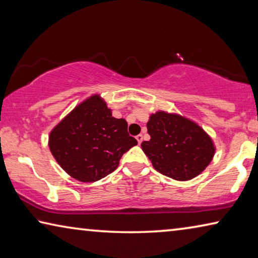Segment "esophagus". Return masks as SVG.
<instances>
[{
    "label": "esophagus",
    "instance_id": "obj_1",
    "mask_svg": "<svg viewBox=\"0 0 258 258\" xmlns=\"http://www.w3.org/2000/svg\"><path fill=\"white\" fill-rule=\"evenodd\" d=\"M137 140H138V143H139V145H141L142 141H143V135H142V134H139V135H137Z\"/></svg>",
    "mask_w": 258,
    "mask_h": 258
}]
</instances>
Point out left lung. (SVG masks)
<instances>
[{
    "label": "left lung",
    "instance_id": "left-lung-1",
    "mask_svg": "<svg viewBox=\"0 0 258 258\" xmlns=\"http://www.w3.org/2000/svg\"><path fill=\"white\" fill-rule=\"evenodd\" d=\"M149 141L141 148L156 171L178 181L191 180L202 173L214 156L206 132L186 118L158 111L147 124Z\"/></svg>",
    "mask_w": 258,
    "mask_h": 258
}]
</instances>
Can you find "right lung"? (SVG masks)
Segmentation results:
<instances>
[{
	"instance_id": "add662e5",
	"label": "right lung",
	"mask_w": 258,
	"mask_h": 258,
	"mask_svg": "<svg viewBox=\"0 0 258 258\" xmlns=\"http://www.w3.org/2000/svg\"><path fill=\"white\" fill-rule=\"evenodd\" d=\"M127 123L112 117L99 95L77 106L52 130L49 147L58 164L81 182L101 180L118 167L126 151L137 146Z\"/></svg>"
}]
</instances>
